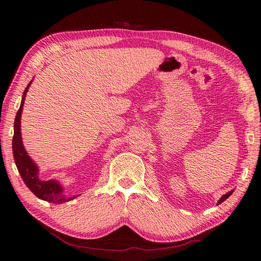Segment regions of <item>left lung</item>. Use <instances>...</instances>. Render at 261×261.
Wrapping results in <instances>:
<instances>
[{"instance_id": "1", "label": "left lung", "mask_w": 261, "mask_h": 261, "mask_svg": "<svg viewBox=\"0 0 261 261\" xmlns=\"http://www.w3.org/2000/svg\"><path fill=\"white\" fill-rule=\"evenodd\" d=\"M232 193H233V190L232 191H230V193H227V194H225L224 196H223V197L219 200V203H217V205H219V204H221V203H223V201H224L225 199H227L228 197H230V196L232 195Z\"/></svg>"}]
</instances>
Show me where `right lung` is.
<instances>
[{"label": "right lung", "instance_id": "add662e5", "mask_svg": "<svg viewBox=\"0 0 261 261\" xmlns=\"http://www.w3.org/2000/svg\"><path fill=\"white\" fill-rule=\"evenodd\" d=\"M31 83V82H30ZM28 87L25 88L23 92V98L21 101V106L15 116L14 120V134L12 140V150H13V156L15 164H17L18 171L20 172L21 178L24 181L25 186L28 187L33 193L37 196V197L49 201L53 204H62L65 201L72 200L76 197V196H72V197H65L62 194V187L61 185L54 181V180H49V181H41L38 179L37 174H38V168H37L34 161L29 158L28 154L24 151V147L22 145V141H21V132H20V118L21 113L23 109V102L25 93L28 91Z\"/></svg>", "mask_w": 261, "mask_h": 261}]
</instances>
